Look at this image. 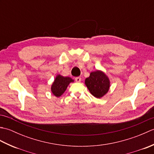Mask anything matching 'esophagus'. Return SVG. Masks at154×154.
<instances>
[{"label": "esophagus", "instance_id": "obj_1", "mask_svg": "<svg viewBox=\"0 0 154 154\" xmlns=\"http://www.w3.org/2000/svg\"><path fill=\"white\" fill-rule=\"evenodd\" d=\"M75 81H76V82H81V79L80 77H75Z\"/></svg>", "mask_w": 154, "mask_h": 154}]
</instances>
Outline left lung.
Instances as JSON below:
<instances>
[{
    "label": "left lung",
    "instance_id": "1",
    "mask_svg": "<svg viewBox=\"0 0 154 154\" xmlns=\"http://www.w3.org/2000/svg\"><path fill=\"white\" fill-rule=\"evenodd\" d=\"M85 84L91 94L97 99H100L109 92L110 81L104 71L96 70L91 72L90 76L85 80Z\"/></svg>",
    "mask_w": 154,
    "mask_h": 154
}]
</instances>
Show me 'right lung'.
<instances>
[{"mask_svg": "<svg viewBox=\"0 0 154 154\" xmlns=\"http://www.w3.org/2000/svg\"><path fill=\"white\" fill-rule=\"evenodd\" d=\"M73 82L74 80L71 77H63L60 74H57L51 86L52 94L57 98L61 97L66 91L69 85Z\"/></svg>", "mask_w": 154, "mask_h": 154, "instance_id": "1", "label": "right lung"}]
</instances>
